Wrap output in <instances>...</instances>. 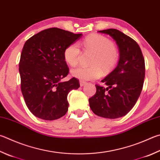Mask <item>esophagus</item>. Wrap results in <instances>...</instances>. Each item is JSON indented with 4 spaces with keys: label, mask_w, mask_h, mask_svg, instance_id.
Here are the masks:
<instances>
[{
    "label": "esophagus",
    "mask_w": 160,
    "mask_h": 160,
    "mask_svg": "<svg viewBox=\"0 0 160 160\" xmlns=\"http://www.w3.org/2000/svg\"><path fill=\"white\" fill-rule=\"evenodd\" d=\"M86 84V82H84V81H80V87H83L84 85H85Z\"/></svg>",
    "instance_id": "34e87169"
}]
</instances>
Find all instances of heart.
Here are the masks:
<instances>
[{
    "mask_svg": "<svg viewBox=\"0 0 160 160\" xmlns=\"http://www.w3.org/2000/svg\"><path fill=\"white\" fill-rule=\"evenodd\" d=\"M81 45L85 50L95 52L92 66H79L71 70V75L80 80H94L102 75L101 68L104 71H109L118 62V54L114 43L106 37L99 34H91L84 39ZM80 49L76 43H72L65 49L63 57L66 62L71 66H75L79 62Z\"/></svg>",
    "mask_w": 160,
    "mask_h": 160,
    "instance_id": "heart-1",
    "label": "heart"
}]
</instances>
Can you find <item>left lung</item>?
<instances>
[{
  "label": "left lung",
  "mask_w": 160,
  "mask_h": 160,
  "mask_svg": "<svg viewBox=\"0 0 160 160\" xmlns=\"http://www.w3.org/2000/svg\"><path fill=\"white\" fill-rule=\"evenodd\" d=\"M109 35L119 48L118 66L96 85V94L89 99L91 110L99 117L115 119L126 115L137 101L145 78V61L139 45L132 38L114 28L98 31Z\"/></svg>",
  "instance_id": "obj_1"
}]
</instances>
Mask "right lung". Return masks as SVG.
I'll return each mask as SVG.
<instances>
[{"label":"right lung","mask_w":160,"mask_h":160,"mask_svg":"<svg viewBox=\"0 0 160 160\" xmlns=\"http://www.w3.org/2000/svg\"><path fill=\"white\" fill-rule=\"evenodd\" d=\"M82 36L50 28L25 42L19 64L21 89L28 108L36 117L54 120L67 112L68 94L79 88L80 84L75 78L62 81L69 71L63 52Z\"/></svg>","instance_id":"obj_1"}]
</instances>
